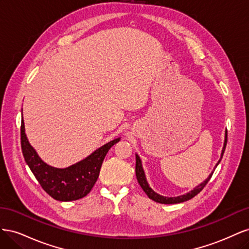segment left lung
<instances>
[{
	"instance_id": "obj_1",
	"label": "left lung",
	"mask_w": 249,
	"mask_h": 249,
	"mask_svg": "<svg viewBox=\"0 0 249 249\" xmlns=\"http://www.w3.org/2000/svg\"><path fill=\"white\" fill-rule=\"evenodd\" d=\"M227 142H228V131L225 132V139H224V145H223V148H222V153H221V157H220V160L218 161V163L216 164V167L217 165L219 164V162L221 161V158L223 156V153L225 150V146H227ZM135 171H136V178H137V180L139 185L141 186V188L143 189V191H144L146 193L147 196L150 198L155 200L156 202H160V203H165V205H172V203H179V202H184L186 200H189L191 198H193L195 195H197L203 188H205V186L208 184V182L210 180V178H212V175L213 172L211 173V175L209 176V178L205 180V182L201 183L200 185H198L197 187H195L193 190H191L189 193L187 194H184V195H180V196H177V197H166V196H162V195L156 193L152 188H150L146 182V178H145V175H144V171H143V168H142V164H141V160L138 155H136V168H135Z\"/></svg>"
}]
</instances>
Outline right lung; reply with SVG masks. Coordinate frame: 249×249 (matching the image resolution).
<instances>
[{"label": "right lung", "instance_id": "add662e5", "mask_svg": "<svg viewBox=\"0 0 249 249\" xmlns=\"http://www.w3.org/2000/svg\"><path fill=\"white\" fill-rule=\"evenodd\" d=\"M120 138L112 140L91 155L66 168L52 167L44 163L30 144L25 133L24 119L20 125V144L28 166L50 196L60 201L77 200L91 191L100 175L103 161L108 150Z\"/></svg>", "mask_w": 249, "mask_h": 249}]
</instances>
